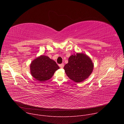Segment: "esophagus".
I'll use <instances>...</instances> for the list:
<instances>
[{
	"mask_svg": "<svg viewBox=\"0 0 124 124\" xmlns=\"http://www.w3.org/2000/svg\"><path fill=\"white\" fill-rule=\"evenodd\" d=\"M59 66V67H60L62 69V68L64 67V64L62 63V64H60Z\"/></svg>",
	"mask_w": 124,
	"mask_h": 124,
	"instance_id": "34e87169",
	"label": "esophagus"
}]
</instances>
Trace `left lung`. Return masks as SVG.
<instances>
[{
    "mask_svg": "<svg viewBox=\"0 0 124 124\" xmlns=\"http://www.w3.org/2000/svg\"><path fill=\"white\" fill-rule=\"evenodd\" d=\"M94 64L91 58L83 53L70 55L64 69L70 79L79 83L89 78L92 74Z\"/></svg>",
    "mask_w": 124,
    "mask_h": 124,
    "instance_id": "1",
    "label": "left lung"
}]
</instances>
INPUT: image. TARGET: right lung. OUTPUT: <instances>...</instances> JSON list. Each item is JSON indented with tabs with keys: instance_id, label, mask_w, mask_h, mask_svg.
I'll return each mask as SVG.
<instances>
[{
	"instance_id": "1",
	"label": "right lung",
	"mask_w": 124,
	"mask_h": 124,
	"mask_svg": "<svg viewBox=\"0 0 124 124\" xmlns=\"http://www.w3.org/2000/svg\"><path fill=\"white\" fill-rule=\"evenodd\" d=\"M59 69V66L54 60L44 55L35 58L30 65L31 75L40 82L50 79Z\"/></svg>"
}]
</instances>
